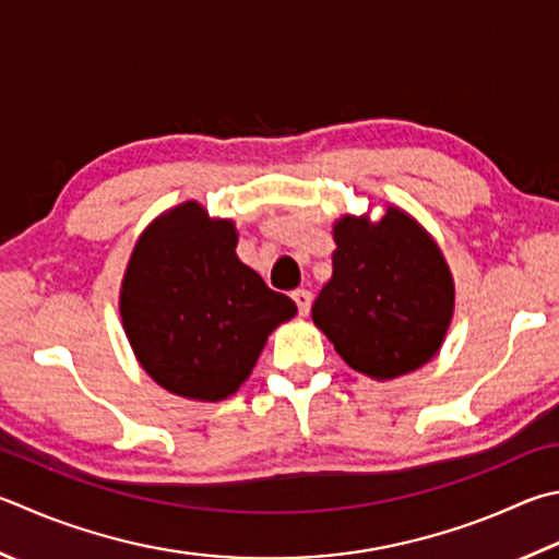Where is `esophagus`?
Listing matches in <instances>:
<instances>
[{"mask_svg":"<svg viewBox=\"0 0 559 559\" xmlns=\"http://www.w3.org/2000/svg\"><path fill=\"white\" fill-rule=\"evenodd\" d=\"M293 300H296L300 314H308L310 312V306H312V293L310 290H306V288L293 290Z\"/></svg>","mask_w":559,"mask_h":559,"instance_id":"esophagus-1","label":"esophagus"}]
</instances>
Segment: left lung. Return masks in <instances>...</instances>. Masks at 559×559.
Here are the masks:
<instances>
[{"label":"left lung","instance_id":"1","mask_svg":"<svg viewBox=\"0 0 559 559\" xmlns=\"http://www.w3.org/2000/svg\"><path fill=\"white\" fill-rule=\"evenodd\" d=\"M332 278L312 320L352 369L395 379L423 367L450 328L454 288L440 249L401 210L377 225L344 217L334 227Z\"/></svg>","mask_w":559,"mask_h":559}]
</instances>
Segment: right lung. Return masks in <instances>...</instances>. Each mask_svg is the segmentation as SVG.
<instances>
[{
    "instance_id": "1",
    "label": "right lung",
    "mask_w": 559,
    "mask_h": 559,
    "mask_svg": "<svg viewBox=\"0 0 559 559\" xmlns=\"http://www.w3.org/2000/svg\"><path fill=\"white\" fill-rule=\"evenodd\" d=\"M229 219L198 202L158 217L131 253L121 320L141 367L166 391L195 401L235 393L296 302L237 259Z\"/></svg>"
}]
</instances>
